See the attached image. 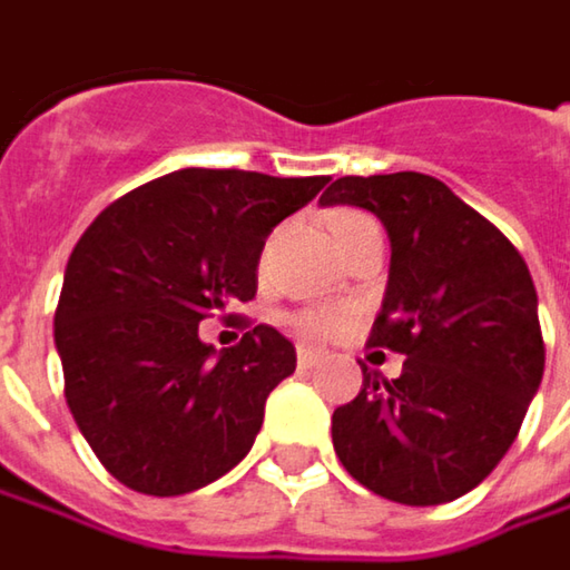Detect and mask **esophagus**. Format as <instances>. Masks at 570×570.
Listing matches in <instances>:
<instances>
[{
    "label": "esophagus",
    "mask_w": 570,
    "mask_h": 570,
    "mask_svg": "<svg viewBox=\"0 0 570 570\" xmlns=\"http://www.w3.org/2000/svg\"><path fill=\"white\" fill-rule=\"evenodd\" d=\"M318 357H322V352L318 348H306V345H299L296 348V364L306 371V367H313V364H318Z\"/></svg>",
    "instance_id": "1"
}]
</instances>
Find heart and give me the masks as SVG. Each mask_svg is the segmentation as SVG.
I'll return each mask as SVG.
<instances>
[{
	"mask_svg": "<svg viewBox=\"0 0 570 570\" xmlns=\"http://www.w3.org/2000/svg\"><path fill=\"white\" fill-rule=\"evenodd\" d=\"M367 222H374V218L364 216V213H338V216L332 218V228H335V235H338V242H342L345 235H352L354 228H361V225H367ZM293 325H296L303 335L332 338V335H338V332L348 325V309H335V306L303 309V313L293 316Z\"/></svg>",
	"mask_w": 570,
	"mask_h": 570,
	"instance_id": "obj_1",
	"label": "heart"
}]
</instances>
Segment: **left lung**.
<instances>
[{"label":"left lung","instance_id":"obj_1","mask_svg":"<svg viewBox=\"0 0 570 570\" xmlns=\"http://www.w3.org/2000/svg\"><path fill=\"white\" fill-rule=\"evenodd\" d=\"M318 203L384 222L390 281L367 345L406 354L396 381L361 364V393L332 413L335 454L393 503L458 500L510 452L542 384L532 274L493 222L429 174L338 177Z\"/></svg>","mask_w":570,"mask_h":570}]
</instances>
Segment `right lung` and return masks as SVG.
<instances>
[{
  "label": "right lung",
  "instance_id": "right-lung-1",
  "mask_svg": "<svg viewBox=\"0 0 570 570\" xmlns=\"http://www.w3.org/2000/svg\"><path fill=\"white\" fill-rule=\"evenodd\" d=\"M325 184L186 167L118 196L80 235L53 342L67 406L116 481L180 497L252 452L296 348L236 316L243 342L216 355L198 322L254 299L264 238Z\"/></svg>",
  "mask_w": 570,
  "mask_h": 570
}]
</instances>
